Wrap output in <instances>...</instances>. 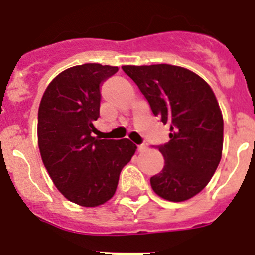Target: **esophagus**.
<instances>
[{"mask_svg": "<svg viewBox=\"0 0 255 255\" xmlns=\"http://www.w3.org/2000/svg\"><path fill=\"white\" fill-rule=\"evenodd\" d=\"M145 149H147V145H145V144H139V145H138V150H139V152H144Z\"/></svg>", "mask_w": 255, "mask_h": 255, "instance_id": "obj_1", "label": "esophagus"}]
</instances>
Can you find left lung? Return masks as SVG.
Here are the masks:
<instances>
[{
  "mask_svg": "<svg viewBox=\"0 0 255 255\" xmlns=\"http://www.w3.org/2000/svg\"><path fill=\"white\" fill-rule=\"evenodd\" d=\"M153 115L168 123L169 142L158 145L162 172L150 178L155 193L183 202L204 189L223 149V116L211 86L187 68L172 65L122 66Z\"/></svg>",
  "mask_w": 255,
  "mask_h": 255,
  "instance_id": "obj_1",
  "label": "left lung"
}]
</instances>
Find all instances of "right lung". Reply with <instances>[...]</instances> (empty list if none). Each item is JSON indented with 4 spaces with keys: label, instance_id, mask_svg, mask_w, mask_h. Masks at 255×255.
Segmentation results:
<instances>
[{
    "label": "right lung",
    "instance_id": "1",
    "mask_svg": "<svg viewBox=\"0 0 255 255\" xmlns=\"http://www.w3.org/2000/svg\"><path fill=\"white\" fill-rule=\"evenodd\" d=\"M118 67L85 63L59 73L38 108V148L57 189L82 207H98L116 193L122 168L137 145L92 137L100 117L101 85Z\"/></svg>",
    "mask_w": 255,
    "mask_h": 255
}]
</instances>
